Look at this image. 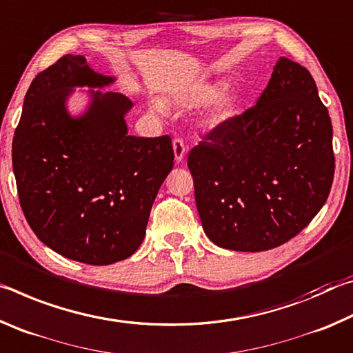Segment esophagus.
<instances>
[{
  "instance_id": "1",
  "label": "esophagus",
  "mask_w": 353,
  "mask_h": 353,
  "mask_svg": "<svg viewBox=\"0 0 353 353\" xmlns=\"http://www.w3.org/2000/svg\"><path fill=\"white\" fill-rule=\"evenodd\" d=\"M172 151H174V157H176V162H182L183 157H185V152H187V146H185V143L182 139H174L172 140Z\"/></svg>"
}]
</instances>
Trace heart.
<instances>
[{"label":"heart","mask_w":353,"mask_h":353,"mask_svg":"<svg viewBox=\"0 0 353 353\" xmlns=\"http://www.w3.org/2000/svg\"><path fill=\"white\" fill-rule=\"evenodd\" d=\"M225 90H227V83L224 81L205 82L182 94L181 99L182 103H188V104L207 103V101H213V99H218L219 97H223ZM152 105L154 109H157L159 112L165 110V105L160 103V101H154ZM236 112H238V104L235 99L232 98L219 99L213 105H210V109L207 110L205 121L208 124H221L227 121V119H230Z\"/></svg>","instance_id":"1"}]
</instances>
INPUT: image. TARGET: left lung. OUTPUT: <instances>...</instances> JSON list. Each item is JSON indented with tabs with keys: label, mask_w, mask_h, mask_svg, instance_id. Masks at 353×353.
Masks as SVG:
<instances>
[{
	"label": "left lung",
	"mask_w": 353,
	"mask_h": 353,
	"mask_svg": "<svg viewBox=\"0 0 353 353\" xmlns=\"http://www.w3.org/2000/svg\"><path fill=\"white\" fill-rule=\"evenodd\" d=\"M332 135L310 71L280 57L256 104L188 154L207 236L219 248L260 252L305 229L332 188Z\"/></svg>",
	"instance_id": "left-lung-1"
}]
</instances>
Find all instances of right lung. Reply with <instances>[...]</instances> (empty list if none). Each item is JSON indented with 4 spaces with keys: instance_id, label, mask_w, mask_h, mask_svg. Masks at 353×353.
Wrapping results in <instances>:
<instances>
[{
    "instance_id": "add662e5",
    "label": "right lung",
    "mask_w": 353,
    "mask_h": 353,
    "mask_svg": "<svg viewBox=\"0 0 353 353\" xmlns=\"http://www.w3.org/2000/svg\"><path fill=\"white\" fill-rule=\"evenodd\" d=\"M113 77L83 56L65 54L32 81L12 141L20 205L34 234L67 259L103 266L132 255L155 196L174 165L170 135L128 134L123 94L92 93L79 118L67 112L74 87Z\"/></svg>"
}]
</instances>
